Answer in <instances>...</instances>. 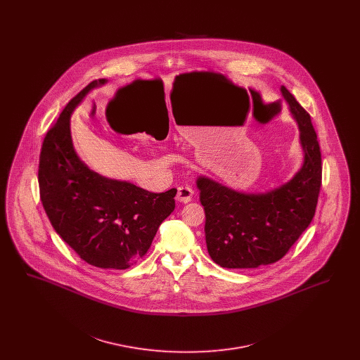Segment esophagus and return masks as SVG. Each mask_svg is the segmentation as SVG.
<instances>
[{
    "mask_svg": "<svg viewBox=\"0 0 360 360\" xmlns=\"http://www.w3.org/2000/svg\"><path fill=\"white\" fill-rule=\"evenodd\" d=\"M193 195H194V190L191 188V186H188V185L179 186L178 191H176V200L181 201V202H184V204L190 202L191 198H193Z\"/></svg>",
    "mask_w": 360,
    "mask_h": 360,
    "instance_id": "1",
    "label": "esophagus"
}]
</instances>
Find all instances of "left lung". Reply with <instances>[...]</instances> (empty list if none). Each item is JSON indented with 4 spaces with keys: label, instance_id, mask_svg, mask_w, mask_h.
<instances>
[{
    "label": "left lung",
    "instance_id": "left-lung-1",
    "mask_svg": "<svg viewBox=\"0 0 360 360\" xmlns=\"http://www.w3.org/2000/svg\"><path fill=\"white\" fill-rule=\"evenodd\" d=\"M298 122L305 162L286 185L266 194H244L198 178L205 210L207 252L221 267L257 269L278 262L311 223L323 179L321 151L310 115L282 86Z\"/></svg>",
    "mask_w": 360,
    "mask_h": 360
}]
</instances>
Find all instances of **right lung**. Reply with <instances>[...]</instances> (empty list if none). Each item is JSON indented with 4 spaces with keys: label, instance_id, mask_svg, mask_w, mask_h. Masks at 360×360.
<instances>
[{
    "label": "right lung",
    "instance_id": "add662e5",
    "mask_svg": "<svg viewBox=\"0 0 360 360\" xmlns=\"http://www.w3.org/2000/svg\"><path fill=\"white\" fill-rule=\"evenodd\" d=\"M81 90L62 110L43 140L39 158V190L56 233L86 263L125 270L144 257L159 225L175 209L176 188L150 193L128 182L103 178L89 170L75 154L70 115L86 93Z\"/></svg>",
    "mask_w": 360,
    "mask_h": 360
}]
</instances>
